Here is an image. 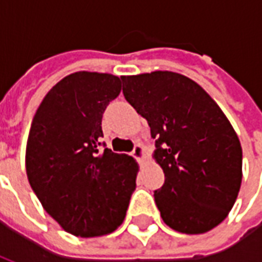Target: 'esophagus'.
<instances>
[{"mask_svg":"<svg viewBox=\"0 0 262 262\" xmlns=\"http://www.w3.org/2000/svg\"><path fill=\"white\" fill-rule=\"evenodd\" d=\"M132 156L136 157L137 160H143L144 159V148H143L142 144H136L133 151H132Z\"/></svg>","mask_w":262,"mask_h":262,"instance_id":"obj_1","label":"esophagus"}]
</instances>
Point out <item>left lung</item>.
I'll return each instance as SVG.
<instances>
[{"label": "left lung", "instance_id": "left-lung-1", "mask_svg": "<svg viewBox=\"0 0 262 262\" xmlns=\"http://www.w3.org/2000/svg\"><path fill=\"white\" fill-rule=\"evenodd\" d=\"M126 101L147 120L153 157L164 171L154 192L171 229L202 234L222 223L236 202L243 151L233 126L202 86L172 71L123 75Z\"/></svg>", "mask_w": 262, "mask_h": 262}]
</instances>
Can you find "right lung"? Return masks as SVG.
<instances>
[{
	"instance_id": "add662e5",
	"label": "right lung",
	"mask_w": 262,
	"mask_h": 262,
	"mask_svg": "<svg viewBox=\"0 0 262 262\" xmlns=\"http://www.w3.org/2000/svg\"><path fill=\"white\" fill-rule=\"evenodd\" d=\"M118 75L77 71L46 94L26 143V176L43 209L66 231L105 236L125 220L137 163L99 151L102 114L119 95Z\"/></svg>"
}]
</instances>
